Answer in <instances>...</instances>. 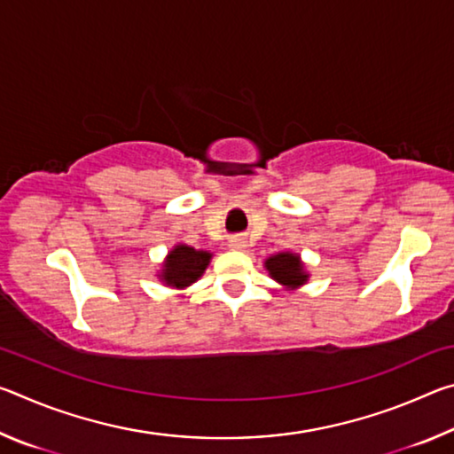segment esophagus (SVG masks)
Wrapping results in <instances>:
<instances>
[{"instance_id":"34e87169","label":"esophagus","mask_w":454,"mask_h":454,"mask_svg":"<svg viewBox=\"0 0 454 454\" xmlns=\"http://www.w3.org/2000/svg\"><path fill=\"white\" fill-rule=\"evenodd\" d=\"M230 248H234V250H246V248H248V240H246L244 236L230 238Z\"/></svg>"}]
</instances>
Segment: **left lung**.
<instances>
[{"label": "left lung", "instance_id": "8db88e82", "mask_svg": "<svg viewBox=\"0 0 454 454\" xmlns=\"http://www.w3.org/2000/svg\"><path fill=\"white\" fill-rule=\"evenodd\" d=\"M264 268L272 280L280 284L284 290L302 288L310 278V272L306 270V264L298 252L282 250L264 260Z\"/></svg>", "mask_w": 454, "mask_h": 454}]
</instances>
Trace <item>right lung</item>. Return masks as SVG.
<instances>
[{
    "mask_svg": "<svg viewBox=\"0 0 454 454\" xmlns=\"http://www.w3.org/2000/svg\"><path fill=\"white\" fill-rule=\"evenodd\" d=\"M212 256L214 254L210 250H196L194 246L180 242L168 252L156 276L164 286L186 290L192 284L202 278L206 268L210 266Z\"/></svg>",
    "mask_w": 454,
    "mask_h": 454,
    "instance_id": "add662e5",
    "label": "right lung"
}]
</instances>
